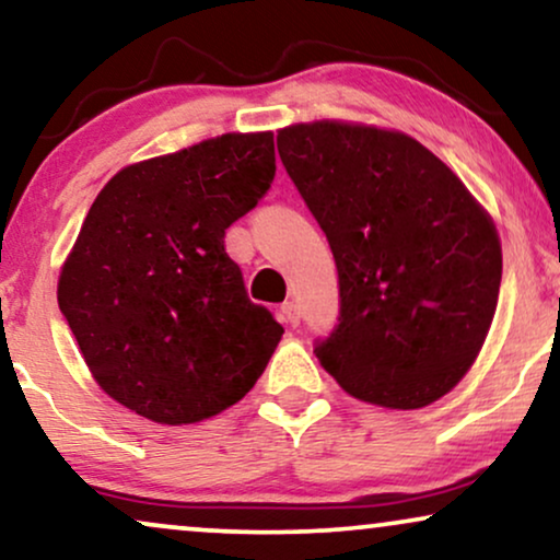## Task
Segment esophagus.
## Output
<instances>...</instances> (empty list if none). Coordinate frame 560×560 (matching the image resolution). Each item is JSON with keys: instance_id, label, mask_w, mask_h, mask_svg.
<instances>
[{"instance_id": "1", "label": "esophagus", "mask_w": 560, "mask_h": 560, "mask_svg": "<svg viewBox=\"0 0 560 560\" xmlns=\"http://www.w3.org/2000/svg\"><path fill=\"white\" fill-rule=\"evenodd\" d=\"M279 317H281V323H287V325H300V310H296L294 302L281 304Z\"/></svg>"}]
</instances>
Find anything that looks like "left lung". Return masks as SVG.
<instances>
[{"instance_id":"left-lung-1","label":"left lung","mask_w":560,"mask_h":560,"mask_svg":"<svg viewBox=\"0 0 560 560\" xmlns=\"http://www.w3.org/2000/svg\"><path fill=\"white\" fill-rule=\"evenodd\" d=\"M330 243L340 315L315 353L350 397L420 409L456 386L487 340L502 284L494 222L415 138L323 119L276 136Z\"/></svg>"}]
</instances>
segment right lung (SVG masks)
Masks as SVG:
<instances>
[{
    "label": "right lung",
    "instance_id": "right-lung-1",
    "mask_svg": "<svg viewBox=\"0 0 560 560\" xmlns=\"http://www.w3.org/2000/svg\"><path fill=\"white\" fill-rule=\"evenodd\" d=\"M273 174V132H228L132 163L96 194L61 268L58 307L119 405L191 424L264 374L284 327L248 300L225 230Z\"/></svg>",
    "mask_w": 560,
    "mask_h": 560
}]
</instances>
